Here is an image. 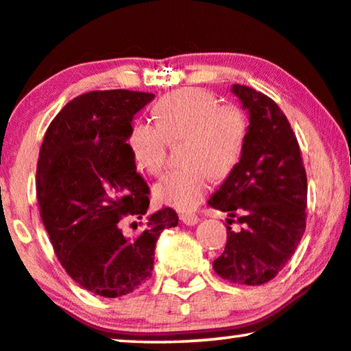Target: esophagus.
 Here are the masks:
<instances>
[{
  "mask_svg": "<svg viewBox=\"0 0 351 351\" xmlns=\"http://www.w3.org/2000/svg\"><path fill=\"white\" fill-rule=\"evenodd\" d=\"M180 219H182V223L187 224V226H195V224L200 221V218H198L197 215H192V213L180 215Z\"/></svg>",
  "mask_w": 351,
  "mask_h": 351,
  "instance_id": "obj_1",
  "label": "esophagus"
}]
</instances>
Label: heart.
Instances as JSON below:
<instances>
[{
  "label": "heart",
  "instance_id": "b5f03b06",
  "mask_svg": "<svg viewBox=\"0 0 351 351\" xmlns=\"http://www.w3.org/2000/svg\"><path fill=\"white\" fill-rule=\"evenodd\" d=\"M158 123L136 120L130 127L128 148L136 166L151 176L166 167L169 141L185 138L182 169L169 172L154 187L156 200L180 211L200 205L211 174L224 177L239 161L247 120L236 106H219L208 90L185 88L166 94L154 106Z\"/></svg>",
  "mask_w": 351,
  "mask_h": 351
}]
</instances>
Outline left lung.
<instances>
[{"instance_id": "8db88e82", "label": "left lung", "mask_w": 351, "mask_h": 351, "mask_svg": "<svg viewBox=\"0 0 351 351\" xmlns=\"http://www.w3.org/2000/svg\"><path fill=\"white\" fill-rule=\"evenodd\" d=\"M232 94L249 114L239 162L211 195V208L242 224L228 229L224 252L213 262L221 278L258 287L287 265L306 229L308 179L291 125L265 94L232 84ZM232 221V219H228Z\"/></svg>"}]
</instances>
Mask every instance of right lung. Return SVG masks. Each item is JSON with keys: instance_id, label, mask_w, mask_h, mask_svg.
Returning a JSON list of instances; mask_svg holds the SVG:
<instances>
[{"instance_id": "right-lung-1", "label": "right lung", "mask_w": 351, "mask_h": 351, "mask_svg": "<svg viewBox=\"0 0 351 351\" xmlns=\"http://www.w3.org/2000/svg\"><path fill=\"white\" fill-rule=\"evenodd\" d=\"M154 99L138 90H93L51 120L38 154L37 202L66 274L104 298L132 293L151 276L156 241L176 228L172 208L148 213L149 187L136 172L128 132ZM123 215L145 219L140 235L121 231Z\"/></svg>"}]
</instances>
